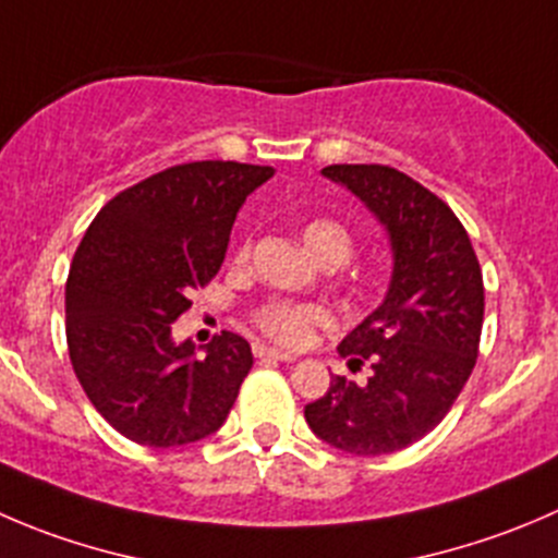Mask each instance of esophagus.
I'll use <instances>...</instances> for the list:
<instances>
[{"label": "esophagus", "mask_w": 558, "mask_h": 558, "mask_svg": "<svg viewBox=\"0 0 558 558\" xmlns=\"http://www.w3.org/2000/svg\"><path fill=\"white\" fill-rule=\"evenodd\" d=\"M253 354H256V356H262V360L294 362V354H289V351H280V349H272V345H264V343H256V345H253Z\"/></svg>", "instance_id": "1"}]
</instances>
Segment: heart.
Masks as SVG:
<instances>
[{
  "label": "heart",
  "mask_w": 558,
  "mask_h": 558,
  "mask_svg": "<svg viewBox=\"0 0 558 558\" xmlns=\"http://www.w3.org/2000/svg\"><path fill=\"white\" fill-rule=\"evenodd\" d=\"M302 242L318 262L332 264V267L345 264L354 253V240H351L349 231L329 218L307 220L302 226ZM324 318L327 316H324L322 307L294 305V302H267L256 313V324L262 327V332L286 345L302 343L311 335L313 324L324 322Z\"/></svg>",
  "instance_id": "heart-1"
}]
</instances>
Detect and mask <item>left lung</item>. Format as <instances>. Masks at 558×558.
Returning a JSON list of instances; mask_svg holds the SVG:
<instances>
[{
    "instance_id": "obj_1",
    "label": "left lung",
    "mask_w": 558,
    "mask_h": 558,
    "mask_svg": "<svg viewBox=\"0 0 558 558\" xmlns=\"http://www.w3.org/2000/svg\"><path fill=\"white\" fill-rule=\"evenodd\" d=\"M384 226L392 275L381 305L338 345L367 381L332 376L305 405L313 434L351 456H387L436 428L477 362L485 289L461 220L439 196L389 166H327Z\"/></svg>"
}]
</instances>
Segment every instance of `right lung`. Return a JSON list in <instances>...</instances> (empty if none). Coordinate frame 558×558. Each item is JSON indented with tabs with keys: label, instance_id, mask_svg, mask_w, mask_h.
I'll return each instance as SVG.
<instances>
[{
	"label": "right lung",
	"instance_id": "obj_1",
	"mask_svg": "<svg viewBox=\"0 0 558 558\" xmlns=\"http://www.w3.org/2000/svg\"><path fill=\"white\" fill-rule=\"evenodd\" d=\"M272 166L202 160L166 169L113 196L73 256L64 318L73 371L111 428L135 445L207 439L253 367L242 335L177 343L187 296L218 275L231 226Z\"/></svg>",
	"mask_w": 558,
	"mask_h": 558
}]
</instances>
